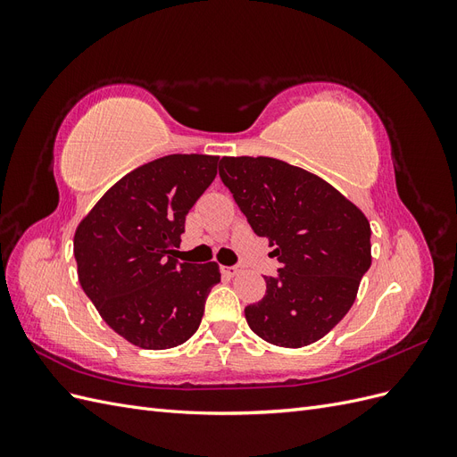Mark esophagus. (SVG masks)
Masks as SVG:
<instances>
[{
    "label": "esophagus",
    "instance_id": "esophagus-1",
    "mask_svg": "<svg viewBox=\"0 0 457 457\" xmlns=\"http://www.w3.org/2000/svg\"><path fill=\"white\" fill-rule=\"evenodd\" d=\"M220 272H223L225 276H228V278H232V276H237L242 272V267L240 265H232V267H220Z\"/></svg>",
    "mask_w": 457,
    "mask_h": 457
}]
</instances>
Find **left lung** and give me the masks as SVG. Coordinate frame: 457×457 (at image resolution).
Listing matches in <instances>:
<instances>
[{"label":"left lung","mask_w":457,"mask_h":457,"mask_svg":"<svg viewBox=\"0 0 457 457\" xmlns=\"http://www.w3.org/2000/svg\"><path fill=\"white\" fill-rule=\"evenodd\" d=\"M220 181L282 267L267 294L245 307L255 334L276 347L322 339L356 299L371 265L366 215L324 179L267 156H225Z\"/></svg>","instance_id":"left-lung-1"}]
</instances>
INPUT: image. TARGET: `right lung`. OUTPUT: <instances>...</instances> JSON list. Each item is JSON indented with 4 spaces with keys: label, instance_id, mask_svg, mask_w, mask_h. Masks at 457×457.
Returning <instances> with one entry per match:
<instances>
[{
    "label": "right lung",
    "instance_id": "right-lung-1",
    "mask_svg": "<svg viewBox=\"0 0 457 457\" xmlns=\"http://www.w3.org/2000/svg\"><path fill=\"white\" fill-rule=\"evenodd\" d=\"M219 156L170 154L110 187L74 234L78 280L103 320L141 349L195 336L220 282L215 261L179 262L185 217L213 183Z\"/></svg>",
    "mask_w": 457,
    "mask_h": 457
}]
</instances>
